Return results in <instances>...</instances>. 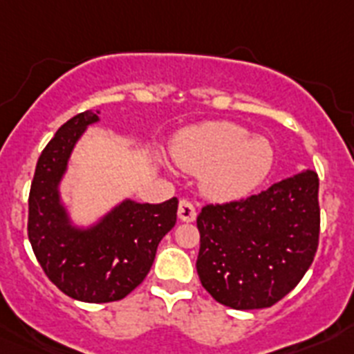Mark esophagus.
I'll return each instance as SVG.
<instances>
[{
  "instance_id": "34e87169",
  "label": "esophagus",
  "mask_w": 354,
  "mask_h": 354,
  "mask_svg": "<svg viewBox=\"0 0 354 354\" xmlns=\"http://www.w3.org/2000/svg\"><path fill=\"white\" fill-rule=\"evenodd\" d=\"M177 214H179V220L186 221V223H192V221L196 220V209L189 200H180Z\"/></svg>"
}]
</instances>
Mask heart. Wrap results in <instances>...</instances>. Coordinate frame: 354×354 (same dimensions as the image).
<instances>
[{
	"label": "heart",
	"mask_w": 354,
	"mask_h": 354,
	"mask_svg": "<svg viewBox=\"0 0 354 354\" xmlns=\"http://www.w3.org/2000/svg\"><path fill=\"white\" fill-rule=\"evenodd\" d=\"M174 158L187 171H202V186L214 198L232 200L257 189L271 174L274 147L236 122H204L175 138Z\"/></svg>",
	"instance_id": "heart-1"
}]
</instances>
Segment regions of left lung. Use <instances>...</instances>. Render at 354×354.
<instances>
[{"instance_id":"1","label":"left lung","mask_w":354,"mask_h":354,"mask_svg":"<svg viewBox=\"0 0 354 354\" xmlns=\"http://www.w3.org/2000/svg\"><path fill=\"white\" fill-rule=\"evenodd\" d=\"M319 177L314 170L196 218V271L218 303L236 310L268 308L298 286L319 245Z\"/></svg>"}]
</instances>
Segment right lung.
I'll return each instance as SVG.
<instances>
[{"mask_svg":"<svg viewBox=\"0 0 354 354\" xmlns=\"http://www.w3.org/2000/svg\"><path fill=\"white\" fill-rule=\"evenodd\" d=\"M97 113L83 111L56 131L37 161L28 200V237L37 261L62 292L84 303L117 301L143 282L179 205L175 196L162 204L126 198L90 227L72 223L60 183L77 140L99 122Z\"/></svg>","mask_w":354,"mask_h":354,"instance_id":"1","label":"right lung"}]
</instances>
